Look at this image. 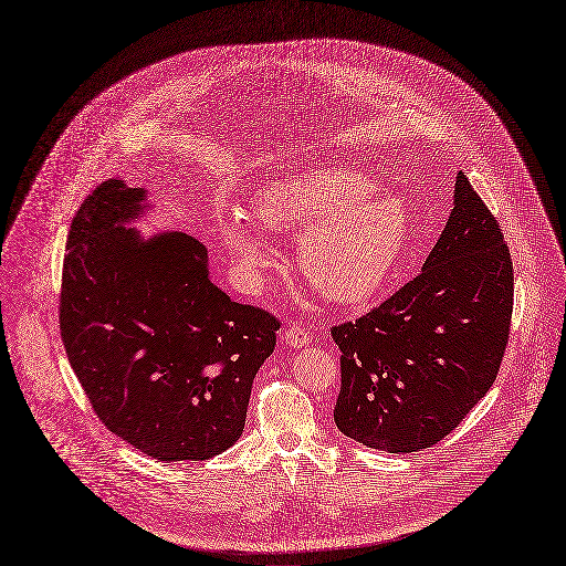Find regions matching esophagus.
Returning <instances> with one entry per match:
<instances>
[{"instance_id":"1","label":"esophagus","mask_w":566,"mask_h":566,"mask_svg":"<svg viewBox=\"0 0 566 566\" xmlns=\"http://www.w3.org/2000/svg\"><path fill=\"white\" fill-rule=\"evenodd\" d=\"M283 339L290 346H303L306 342H311V333L303 328V326H298V324H290L285 328V333H283Z\"/></svg>"}]
</instances>
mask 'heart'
<instances>
[{
  "mask_svg": "<svg viewBox=\"0 0 566 566\" xmlns=\"http://www.w3.org/2000/svg\"><path fill=\"white\" fill-rule=\"evenodd\" d=\"M251 210L270 231H303L298 270L326 298L360 303L392 279L410 242V212L380 195L378 181L349 167H326L279 179ZM222 238L238 272L255 281L272 268L263 235L247 212L222 217Z\"/></svg>",
  "mask_w": 566,
  "mask_h": 566,
  "instance_id": "obj_1",
  "label": "heart"
}]
</instances>
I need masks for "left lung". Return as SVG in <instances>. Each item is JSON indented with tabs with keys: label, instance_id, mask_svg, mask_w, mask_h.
Returning <instances> with one entry per match:
<instances>
[{
	"label": "left lung",
	"instance_id": "1",
	"mask_svg": "<svg viewBox=\"0 0 566 566\" xmlns=\"http://www.w3.org/2000/svg\"><path fill=\"white\" fill-rule=\"evenodd\" d=\"M512 306L510 249L460 171L453 212L423 270L367 315L331 328L342 374L337 428L389 453L444 440L496 380Z\"/></svg>",
	"mask_w": 566,
	"mask_h": 566
}]
</instances>
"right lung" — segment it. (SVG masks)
Returning <instances> with one entry per match:
<instances>
[{
  "label": "right lung",
  "mask_w": 566,
  "mask_h": 566,
  "mask_svg": "<svg viewBox=\"0 0 566 566\" xmlns=\"http://www.w3.org/2000/svg\"><path fill=\"white\" fill-rule=\"evenodd\" d=\"M143 188L111 179L78 206L61 279V339L99 421L160 460H208L238 442L279 317L212 285L186 233L122 224Z\"/></svg>",
  "instance_id": "1"
}]
</instances>
